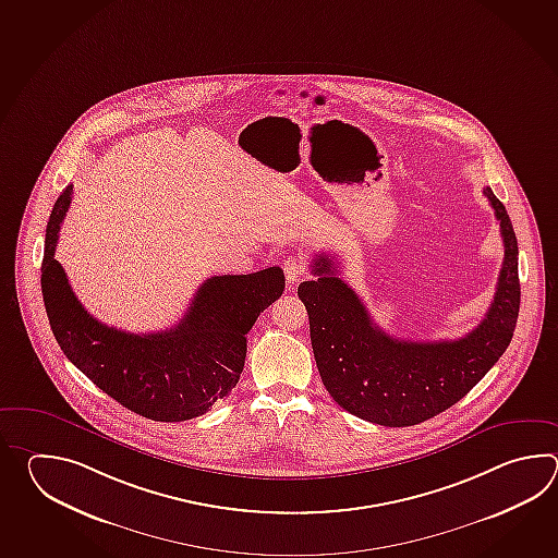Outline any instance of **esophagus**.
Segmentation results:
<instances>
[{
	"instance_id": "obj_1",
	"label": "esophagus",
	"mask_w": 558,
	"mask_h": 558,
	"mask_svg": "<svg viewBox=\"0 0 558 558\" xmlns=\"http://www.w3.org/2000/svg\"><path fill=\"white\" fill-rule=\"evenodd\" d=\"M283 271L287 283L295 284L307 275V267L301 257H289L283 263Z\"/></svg>"
}]
</instances>
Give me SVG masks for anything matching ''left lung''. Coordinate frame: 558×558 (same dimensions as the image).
<instances>
[{"mask_svg":"<svg viewBox=\"0 0 558 558\" xmlns=\"http://www.w3.org/2000/svg\"><path fill=\"white\" fill-rule=\"evenodd\" d=\"M505 245L497 293L473 331L454 341H403L379 329L329 255L296 295L307 307L313 355L335 403L383 427H411L461 401L507 351L521 305L519 245L505 205L485 187Z\"/></svg>","mask_w":558,"mask_h":558,"instance_id":"8db88e82","label":"left lung"}]
</instances>
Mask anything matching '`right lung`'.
<instances>
[{"label":"right lung","instance_id":"obj_1","mask_svg":"<svg viewBox=\"0 0 558 558\" xmlns=\"http://www.w3.org/2000/svg\"><path fill=\"white\" fill-rule=\"evenodd\" d=\"M68 185L49 215L41 263V293L63 355L111 399L137 415L179 423L207 413L238 385L247 332L284 291L279 267L219 275L197 289L187 313L166 331H119L92 317L56 259Z\"/></svg>","mask_w":558,"mask_h":558}]
</instances>
